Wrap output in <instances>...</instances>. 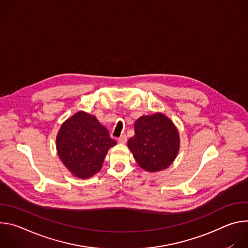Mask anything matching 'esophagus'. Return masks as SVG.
I'll use <instances>...</instances> for the list:
<instances>
[{
  "label": "esophagus",
  "mask_w": 248,
  "mask_h": 248,
  "mask_svg": "<svg viewBox=\"0 0 248 248\" xmlns=\"http://www.w3.org/2000/svg\"><path fill=\"white\" fill-rule=\"evenodd\" d=\"M118 140H119L120 143H123V144H124V143H125L126 141H127V136H126V135H122V136L119 137Z\"/></svg>",
  "instance_id": "esophagus-1"
}]
</instances>
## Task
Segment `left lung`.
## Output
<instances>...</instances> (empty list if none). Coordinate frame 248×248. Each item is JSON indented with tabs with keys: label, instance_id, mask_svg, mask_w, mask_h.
I'll return each instance as SVG.
<instances>
[{
	"label": "left lung",
	"instance_id": "obj_1",
	"mask_svg": "<svg viewBox=\"0 0 248 248\" xmlns=\"http://www.w3.org/2000/svg\"><path fill=\"white\" fill-rule=\"evenodd\" d=\"M135 134L127 145L138 165L148 171L167 169L180 147L179 132L162 114L140 117L134 124Z\"/></svg>",
	"mask_w": 248,
	"mask_h": 248
}]
</instances>
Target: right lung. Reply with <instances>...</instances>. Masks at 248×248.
Instances as JSON below:
<instances>
[{
    "label": "right lung",
    "instance_id": "add662e5",
    "mask_svg": "<svg viewBox=\"0 0 248 248\" xmlns=\"http://www.w3.org/2000/svg\"><path fill=\"white\" fill-rule=\"evenodd\" d=\"M116 144L108 129L85 112H78L64 122L57 136L62 162L80 179L98 172L109 148Z\"/></svg>",
    "mask_w": 248,
    "mask_h": 248
}]
</instances>
